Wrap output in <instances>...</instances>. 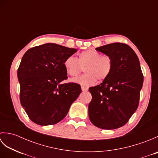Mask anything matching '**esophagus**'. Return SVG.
Listing matches in <instances>:
<instances>
[{
    "mask_svg": "<svg viewBox=\"0 0 158 158\" xmlns=\"http://www.w3.org/2000/svg\"><path fill=\"white\" fill-rule=\"evenodd\" d=\"M81 89H82L83 92H86V91H88V89L87 88H85L84 86H81Z\"/></svg>",
    "mask_w": 158,
    "mask_h": 158,
    "instance_id": "34e87169",
    "label": "esophagus"
}]
</instances>
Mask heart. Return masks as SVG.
I'll list each match as a JSON object with an SVG mask.
<instances>
[{
    "label": "heart",
    "mask_w": 158,
    "mask_h": 158,
    "mask_svg": "<svg viewBox=\"0 0 158 158\" xmlns=\"http://www.w3.org/2000/svg\"><path fill=\"white\" fill-rule=\"evenodd\" d=\"M64 66L70 77L77 76L84 68V75L72 81L88 87L94 84L96 79L100 82L108 78L113 70V63L110 56H102L94 49H87L79 53L78 59L72 56L66 58Z\"/></svg>",
    "instance_id": "heart-1"
}]
</instances>
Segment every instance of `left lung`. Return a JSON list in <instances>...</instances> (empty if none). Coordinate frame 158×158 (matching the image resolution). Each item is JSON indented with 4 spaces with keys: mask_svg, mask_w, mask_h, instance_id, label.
<instances>
[{
    "mask_svg": "<svg viewBox=\"0 0 158 158\" xmlns=\"http://www.w3.org/2000/svg\"><path fill=\"white\" fill-rule=\"evenodd\" d=\"M110 56L113 66L102 83L89 88L92 98L89 117L95 126L105 130L125 125L138 108L143 75L138 56L126 44L114 43L96 48Z\"/></svg>",
    "mask_w": 158,
    "mask_h": 158,
    "instance_id": "1",
    "label": "left lung"
}]
</instances>
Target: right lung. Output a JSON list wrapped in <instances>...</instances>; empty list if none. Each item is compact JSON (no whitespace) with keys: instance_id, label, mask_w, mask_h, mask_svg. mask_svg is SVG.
I'll use <instances>...</instances> for the list:
<instances>
[{"instance_id":"obj_1","label":"right lung","mask_w":158,"mask_h":158,"mask_svg":"<svg viewBox=\"0 0 158 158\" xmlns=\"http://www.w3.org/2000/svg\"><path fill=\"white\" fill-rule=\"evenodd\" d=\"M77 49L46 43L28 49L18 69L19 99L29 118L41 126L60 122L81 92L75 83H61L68 78L64 66Z\"/></svg>"}]
</instances>
